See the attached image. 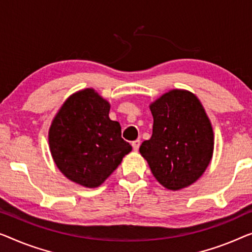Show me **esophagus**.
Returning <instances> with one entry per match:
<instances>
[{
    "label": "esophagus",
    "mask_w": 252,
    "mask_h": 252,
    "mask_svg": "<svg viewBox=\"0 0 252 252\" xmlns=\"http://www.w3.org/2000/svg\"><path fill=\"white\" fill-rule=\"evenodd\" d=\"M139 146H140V140H139V139L132 141V148H133V151L137 152L138 150H139Z\"/></svg>",
    "instance_id": "esophagus-1"
}]
</instances>
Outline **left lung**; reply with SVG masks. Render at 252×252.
I'll return each instance as SVG.
<instances>
[{
  "instance_id": "1",
  "label": "left lung",
  "mask_w": 252,
  "mask_h": 252,
  "mask_svg": "<svg viewBox=\"0 0 252 252\" xmlns=\"http://www.w3.org/2000/svg\"><path fill=\"white\" fill-rule=\"evenodd\" d=\"M151 139L139 152L165 189L179 190L203 175L214 153V131L203 106L187 90L173 89L150 105Z\"/></svg>"
}]
</instances>
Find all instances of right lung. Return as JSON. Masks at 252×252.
Wrapping results in <instances>:
<instances>
[{
    "label": "right lung",
    "instance_id": "1",
    "mask_svg": "<svg viewBox=\"0 0 252 252\" xmlns=\"http://www.w3.org/2000/svg\"><path fill=\"white\" fill-rule=\"evenodd\" d=\"M111 105L94 89L73 94L49 130V146L58 169L72 182L100 186L132 147L121 137V126L109 119Z\"/></svg>",
    "mask_w": 252,
    "mask_h": 252
}]
</instances>
